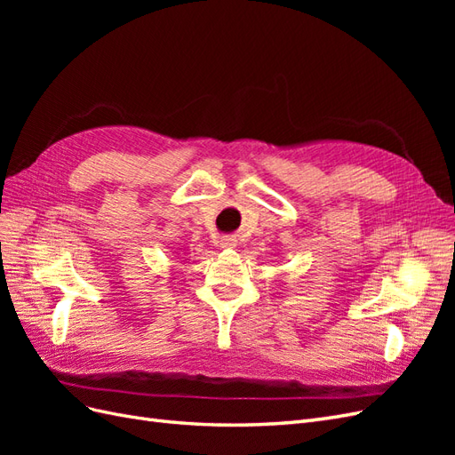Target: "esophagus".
<instances>
[{
  "label": "esophagus",
  "mask_w": 455,
  "mask_h": 455,
  "mask_svg": "<svg viewBox=\"0 0 455 455\" xmlns=\"http://www.w3.org/2000/svg\"><path fill=\"white\" fill-rule=\"evenodd\" d=\"M218 244L222 246V249H235L237 246V239L233 235H222L218 239Z\"/></svg>",
  "instance_id": "esophagus-1"
}]
</instances>
